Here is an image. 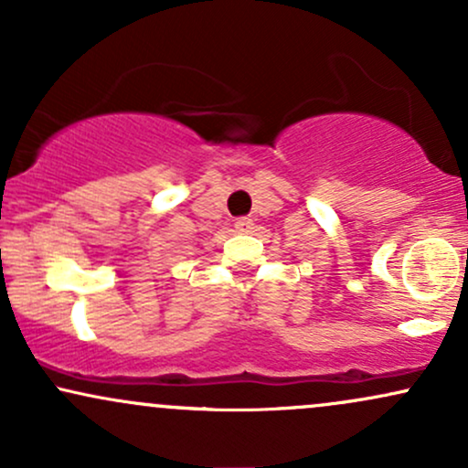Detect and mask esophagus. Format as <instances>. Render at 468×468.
<instances>
[{"label":"esophagus","mask_w":468,"mask_h":468,"mask_svg":"<svg viewBox=\"0 0 468 468\" xmlns=\"http://www.w3.org/2000/svg\"><path fill=\"white\" fill-rule=\"evenodd\" d=\"M235 229H238L239 233H250L252 219H250V218H239V219H235Z\"/></svg>","instance_id":"esophagus-1"}]
</instances>
